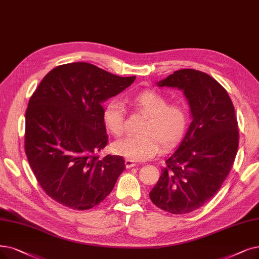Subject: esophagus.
Here are the masks:
<instances>
[{"label":"esophagus","mask_w":259,"mask_h":259,"mask_svg":"<svg viewBox=\"0 0 259 259\" xmlns=\"http://www.w3.org/2000/svg\"><path fill=\"white\" fill-rule=\"evenodd\" d=\"M135 165H136V163L134 162L133 160H131V159H126V160H125V167H126L127 169L133 168V167H135Z\"/></svg>","instance_id":"34e87169"}]
</instances>
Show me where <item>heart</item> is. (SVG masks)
Wrapping results in <instances>:
<instances>
[{
  "instance_id": "heart-1",
  "label": "heart",
  "mask_w": 259,
  "mask_h": 259,
  "mask_svg": "<svg viewBox=\"0 0 259 259\" xmlns=\"http://www.w3.org/2000/svg\"><path fill=\"white\" fill-rule=\"evenodd\" d=\"M139 110L148 115L140 135H131L112 144V150L120 156L134 161L148 160L162 150L173 148L184 136L188 125V111L182 104H168V100L158 92L142 91L133 98ZM107 131L113 136H121L125 130V113L118 100L109 102L103 112Z\"/></svg>"
}]
</instances>
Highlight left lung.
<instances>
[{
  "label": "left lung",
  "mask_w": 259,
  "mask_h": 259,
  "mask_svg": "<svg viewBox=\"0 0 259 259\" xmlns=\"http://www.w3.org/2000/svg\"><path fill=\"white\" fill-rule=\"evenodd\" d=\"M156 85L183 91L191 123L165 158L150 199L164 211L188 213L218 192L233 167L239 141L235 108L227 91L201 71H175Z\"/></svg>",
  "instance_id": "left-lung-1"
}]
</instances>
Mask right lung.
<instances>
[{
	"mask_svg": "<svg viewBox=\"0 0 259 259\" xmlns=\"http://www.w3.org/2000/svg\"><path fill=\"white\" fill-rule=\"evenodd\" d=\"M135 79L71 63L50 71L29 99L25 153L41 188L59 204L90 209L115 187L125 164L122 156L97 155L108 141L102 103Z\"/></svg>",
	"mask_w": 259,
	"mask_h": 259,
	"instance_id": "1",
	"label": "right lung"
}]
</instances>
